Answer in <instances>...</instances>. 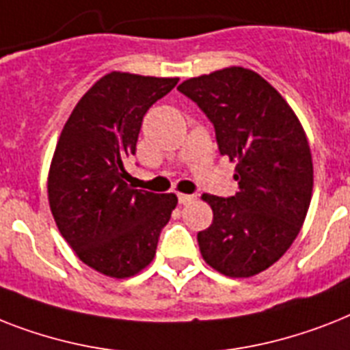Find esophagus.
I'll list each match as a JSON object with an SVG mask.
<instances>
[{
    "label": "esophagus",
    "mask_w": 350,
    "mask_h": 350,
    "mask_svg": "<svg viewBox=\"0 0 350 350\" xmlns=\"http://www.w3.org/2000/svg\"><path fill=\"white\" fill-rule=\"evenodd\" d=\"M194 200H196L194 194H178V201H180V204H189Z\"/></svg>",
    "instance_id": "esophagus-1"
}]
</instances>
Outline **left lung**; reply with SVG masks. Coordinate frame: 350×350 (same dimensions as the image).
<instances>
[{
    "instance_id": "8db88e82",
    "label": "left lung",
    "mask_w": 350,
    "mask_h": 350,
    "mask_svg": "<svg viewBox=\"0 0 350 350\" xmlns=\"http://www.w3.org/2000/svg\"><path fill=\"white\" fill-rule=\"evenodd\" d=\"M215 129L223 156L235 161L239 192L204 194L214 221L198 234L206 264L226 277H254L297 239L313 194V160L300 122L258 73L224 68L178 86Z\"/></svg>"
}]
</instances>
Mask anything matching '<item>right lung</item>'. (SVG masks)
I'll list each match as a JSON object with an SVG mask.
<instances>
[{
    "label": "right lung",
    "mask_w": 350,
    "mask_h": 350,
    "mask_svg": "<svg viewBox=\"0 0 350 350\" xmlns=\"http://www.w3.org/2000/svg\"><path fill=\"white\" fill-rule=\"evenodd\" d=\"M178 79L111 72L82 96L64 124L48 174V201L77 257L107 277H133L154 258L161 228L178 204L127 183L149 107Z\"/></svg>",
    "instance_id": "obj_1"
}]
</instances>
